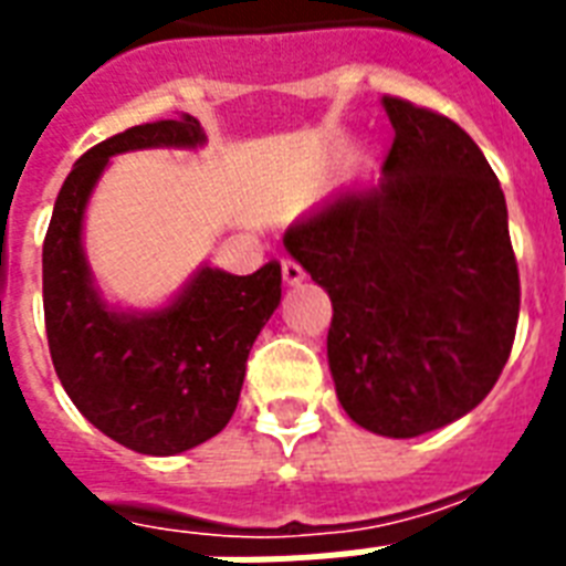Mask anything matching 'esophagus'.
<instances>
[{
	"label": "esophagus",
	"instance_id": "esophagus-1",
	"mask_svg": "<svg viewBox=\"0 0 566 566\" xmlns=\"http://www.w3.org/2000/svg\"><path fill=\"white\" fill-rule=\"evenodd\" d=\"M282 279L287 287H293V284H302V279H305V270H302L296 261H291V258H284L282 261Z\"/></svg>",
	"mask_w": 566,
	"mask_h": 566
}]
</instances>
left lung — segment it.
Instances as JSON below:
<instances>
[{"instance_id": "1", "label": "left lung", "mask_w": 566, "mask_h": 566, "mask_svg": "<svg viewBox=\"0 0 566 566\" xmlns=\"http://www.w3.org/2000/svg\"><path fill=\"white\" fill-rule=\"evenodd\" d=\"M378 185L328 199L284 249L328 293V370L361 429L417 438L473 411L509 361L520 275L500 179L473 137L385 96Z\"/></svg>"}]
</instances>
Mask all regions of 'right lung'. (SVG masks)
<instances>
[{
    "label": "right lung",
    "instance_id": "obj_1",
    "mask_svg": "<svg viewBox=\"0 0 566 566\" xmlns=\"http://www.w3.org/2000/svg\"><path fill=\"white\" fill-rule=\"evenodd\" d=\"M199 119L126 128L75 161L43 240L49 353L87 420L140 455H179L226 429L238 408L249 349L282 302V266L252 275L202 264L167 305H111L84 255V211L114 155L199 149Z\"/></svg>",
    "mask_w": 566,
    "mask_h": 566
}]
</instances>
